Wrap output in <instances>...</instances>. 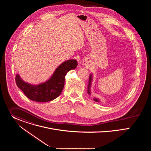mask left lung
I'll list each match as a JSON object with an SVG mask.
<instances>
[{"instance_id": "obj_1", "label": "left lung", "mask_w": 151, "mask_h": 151, "mask_svg": "<svg viewBox=\"0 0 151 151\" xmlns=\"http://www.w3.org/2000/svg\"><path fill=\"white\" fill-rule=\"evenodd\" d=\"M91 75H90V83H89V85H88V93H90V91H89L90 88H89V87H90V83H91ZM94 100L96 101H99V100H97V99H94Z\"/></svg>"}]
</instances>
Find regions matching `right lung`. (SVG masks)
Listing matches in <instances>:
<instances>
[{"label": "right lung", "mask_w": 151, "mask_h": 151, "mask_svg": "<svg viewBox=\"0 0 151 151\" xmlns=\"http://www.w3.org/2000/svg\"><path fill=\"white\" fill-rule=\"evenodd\" d=\"M78 66L76 60L64 61L58 67L52 77L47 82L33 85L21 79L16 75L15 82L17 87L22 90L30 100L37 102H47L58 97L64 88V78L70 70L75 69Z\"/></svg>", "instance_id": "add662e5"}]
</instances>
